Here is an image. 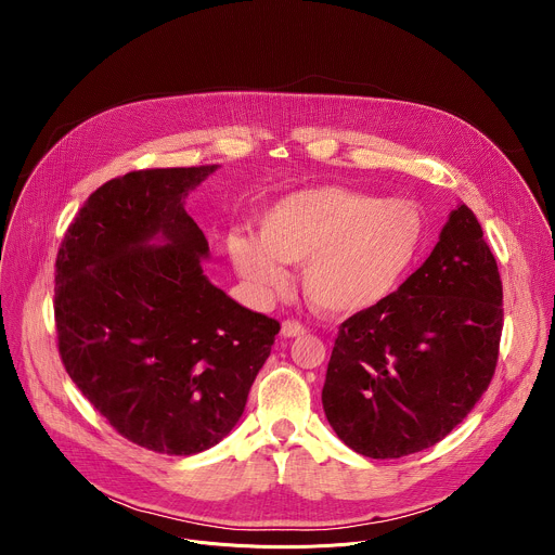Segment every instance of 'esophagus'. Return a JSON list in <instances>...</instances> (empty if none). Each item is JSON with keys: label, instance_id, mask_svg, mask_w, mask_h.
<instances>
[{"label": "esophagus", "instance_id": "34e87169", "mask_svg": "<svg viewBox=\"0 0 555 555\" xmlns=\"http://www.w3.org/2000/svg\"><path fill=\"white\" fill-rule=\"evenodd\" d=\"M307 334V327L296 323V321H285L281 325V336L283 338H298V336H305Z\"/></svg>", "mask_w": 555, "mask_h": 555}]
</instances>
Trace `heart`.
Wrapping results in <instances>:
<instances>
[{
	"instance_id": "b5f03b06",
	"label": "heart",
	"mask_w": 555,
	"mask_h": 555,
	"mask_svg": "<svg viewBox=\"0 0 555 555\" xmlns=\"http://www.w3.org/2000/svg\"><path fill=\"white\" fill-rule=\"evenodd\" d=\"M426 221L406 199H375L340 186L292 193L257 221V240L228 236L240 276L270 296L300 263V287L321 311L351 315L384 302L413 268Z\"/></svg>"
}]
</instances>
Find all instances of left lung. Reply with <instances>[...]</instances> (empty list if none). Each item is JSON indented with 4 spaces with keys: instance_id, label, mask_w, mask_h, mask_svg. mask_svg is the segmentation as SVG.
I'll return each mask as SVG.
<instances>
[{
    "instance_id": "obj_1",
    "label": "left lung",
    "mask_w": 555,
    "mask_h": 555,
    "mask_svg": "<svg viewBox=\"0 0 555 555\" xmlns=\"http://www.w3.org/2000/svg\"><path fill=\"white\" fill-rule=\"evenodd\" d=\"M501 332L499 266L461 204L424 266L340 325L323 386L327 422L371 459L435 446L488 390Z\"/></svg>"
}]
</instances>
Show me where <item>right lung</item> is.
Returning a JSON list of instances; mask_svg holds the SVG:
<instances>
[{
    "label": "right lung",
    "mask_w": 555,
    "mask_h": 555,
    "mask_svg": "<svg viewBox=\"0 0 555 555\" xmlns=\"http://www.w3.org/2000/svg\"><path fill=\"white\" fill-rule=\"evenodd\" d=\"M217 165L144 169L96 189L54 270L61 362L125 439L197 454L240 422L281 325L215 287L184 197ZM160 231L167 247H146Z\"/></svg>",
    "instance_id": "1"
}]
</instances>
